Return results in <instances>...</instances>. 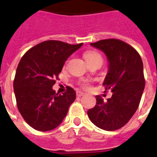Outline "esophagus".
<instances>
[{
    "instance_id": "34e87169",
    "label": "esophagus",
    "mask_w": 157,
    "mask_h": 157,
    "mask_svg": "<svg viewBox=\"0 0 157 157\" xmlns=\"http://www.w3.org/2000/svg\"><path fill=\"white\" fill-rule=\"evenodd\" d=\"M84 95H85V94H84L83 92L76 91V97H77V98H81V97L84 96Z\"/></svg>"
}]
</instances>
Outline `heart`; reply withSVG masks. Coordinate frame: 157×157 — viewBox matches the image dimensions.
Masks as SVG:
<instances>
[{
  "instance_id": "obj_1",
  "label": "heart",
  "mask_w": 157,
  "mask_h": 157,
  "mask_svg": "<svg viewBox=\"0 0 157 157\" xmlns=\"http://www.w3.org/2000/svg\"><path fill=\"white\" fill-rule=\"evenodd\" d=\"M85 57L86 61H90L92 59H94L96 58H101V57L100 55L98 53H97L95 52H86L85 54ZM81 86L83 88V89H85V90H88V89H90V83L88 81H83L81 83Z\"/></svg>"
}]
</instances>
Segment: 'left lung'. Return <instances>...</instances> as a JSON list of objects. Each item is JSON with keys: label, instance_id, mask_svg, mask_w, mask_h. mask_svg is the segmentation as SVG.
Returning <instances> with one entry per match:
<instances>
[{"label": "left lung", "instance_id": "left-lung-1", "mask_svg": "<svg viewBox=\"0 0 157 157\" xmlns=\"http://www.w3.org/2000/svg\"><path fill=\"white\" fill-rule=\"evenodd\" d=\"M90 45L107 57L103 85L113 94L106 101L97 95L96 105L88 110V116L101 129L115 131L127 124L138 109L145 86L143 61L135 48L118 39H104Z\"/></svg>", "mask_w": 157, "mask_h": 157}]
</instances>
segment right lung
<instances>
[{
  "label": "right lung",
  "instance_id": "add662e5",
  "mask_svg": "<svg viewBox=\"0 0 157 157\" xmlns=\"http://www.w3.org/2000/svg\"><path fill=\"white\" fill-rule=\"evenodd\" d=\"M82 45L48 40L30 48L21 59L13 90L20 114L34 129L40 132L55 129L67 115L76 99V92L67 87V92L59 94L52 86L67 58Z\"/></svg>",
  "mask_w": 157,
  "mask_h": 157
}]
</instances>
